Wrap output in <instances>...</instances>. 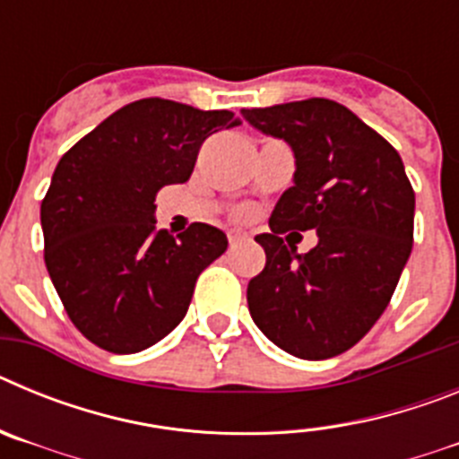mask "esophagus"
I'll return each instance as SVG.
<instances>
[{"label": "esophagus", "mask_w": 459, "mask_h": 459, "mask_svg": "<svg viewBox=\"0 0 459 459\" xmlns=\"http://www.w3.org/2000/svg\"><path fill=\"white\" fill-rule=\"evenodd\" d=\"M227 241H230V246H238V243L248 241V234L238 232V230H232V232H227Z\"/></svg>", "instance_id": "esophagus-1"}]
</instances>
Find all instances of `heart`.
Segmentation results:
<instances>
[{
  "label": "heart",
  "mask_w": 459,
  "mask_h": 459,
  "mask_svg": "<svg viewBox=\"0 0 459 459\" xmlns=\"http://www.w3.org/2000/svg\"><path fill=\"white\" fill-rule=\"evenodd\" d=\"M238 216H243V211H241V213H238Z\"/></svg>",
  "instance_id": "b5f03b06"
}]
</instances>
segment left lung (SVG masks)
Returning <instances> with one entry per match:
<instances>
[{"label": "left lung", "instance_id": "1", "mask_svg": "<svg viewBox=\"0 0 459 459\" xmlns=\"http://www.w3.org/2000/svg\"><path fill=\"white\" fill-rule=\"evenodd\" d=\"M246 121L294 149V186L255 241L266 266L248 282L262 333L299 359L354 347L386 310L413 243V188L403 158L344 105L306 99L243 108ZM317 229L320 243L296 255L281 234Z\"/></svg>", "mask_w": 459, "mask_h": 459}]
</instances>
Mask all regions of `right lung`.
Instances as JSON below:
<instances>
[{
    "label": "right lung",
    "instance_id": "right-lung-1",
    "mask_svg": "<svg viewBox=\"0 0 459 459\" xmlns=\"http://www.w3.org/2000/svg\"><path fill=\"white\" fill-rule=\"evenodd\" d=\"M238 126L230 109L165 99L124 105L56 163L40 202L48 273L80 333L112 354L147 350L184 319L227 237L193 222L156 230V193L193 174L202 142Z\"/></svg>",
    "mask_w": 459,
    "mask_h": 459
}]
</instances>
